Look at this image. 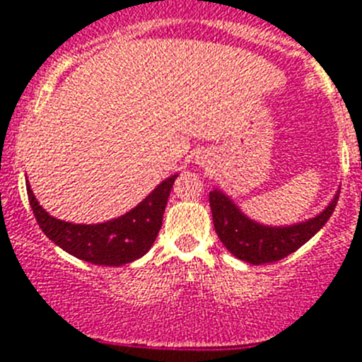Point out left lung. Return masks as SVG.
Listing matches in <instances>:
<instances>
[{"label":"left lung","mask_w":362,"mask_h":362,"mask_svg":"<svg viewBox=\"0 0 362 362\" xmlns=\"http://www.w3.org/2000/svg\"><path fill=\"white\" fill-rule=\"evenodd\" d=\"M339 190L319 216L292 226H267L255 223L221 190L210 192L214 226L226 250L250 264L274 263L286 257L315 235L334 214Z\"/></svg>","instance_id":"left-lung-1"}]
</instances>
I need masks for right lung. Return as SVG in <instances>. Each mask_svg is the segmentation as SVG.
Instances as JSON below:
<instances>
[{
  "label": "right lung",
  "mask_w": 362,
  "mask_h": 362,
  "mask_svg": "<svg viewBox=\"0 0 362 362\" xmlns=\"http://www.w3.org/2000/svg\"><path fill=\"white\" fill-rule=\"evenodd\" d=\"M175 177L177 174L166 177L124 216L98 225H74L56 219L37 203L30 185L27 194L37 225L50 241L86 263L121 267L143 257L152 248L163 225V214Z\"/></svg>",
  "instance_id": "1"
}]
</instances>
